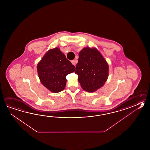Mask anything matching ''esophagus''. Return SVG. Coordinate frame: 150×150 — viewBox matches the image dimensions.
Listing matches in <instances>:
<instances>
[{"mask_svg":"<svg viewBox=\"0 0 150 150\" xmlns=\"http://www.w3.org/2000/svg\"><path fill=\"white\" fill-rule=\"evenodd\" d=\"M71 62L72 63V64L73 65H76V64H77V60H71Z\"/></svg>","mask_w":150,"mask_h":150,"instance_id":"34e87169","label":"esophagus"}]
</instances>
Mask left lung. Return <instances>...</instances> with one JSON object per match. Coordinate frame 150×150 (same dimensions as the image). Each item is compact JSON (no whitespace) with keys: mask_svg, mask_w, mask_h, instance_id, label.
Returning <instances> with one entry per match:
<instances>
[{"mask_svg":"<svg viewBox=\"0 0 150 150\" xmlns=\"http://www.w3.org/2000/svg\"><path fill=\"white\" fill-rule=\"evenodd\" d=\"M75 74L82 88L88 92H93L107 81L109 65L96 48L85 47L79 52Z\"/></svg>","mask_w":150,"mask_h":150,"instance_id":"obj_1","label":"left lung"}]
</instances>
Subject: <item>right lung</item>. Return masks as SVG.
Instances as JSON below:
<instances>
[{
	"label": "right lung",
	"instance_id": "1",
	"mask_svg": "<svg viewBox=\"0 0 150 150\" xmlns=\"http://www.w3.org/2000/svg\"><path fill=\"white\" fill-rule=\"evenodd\" d=\"M75 70V67L57 47L49 50L37 65L40 82L52 93L64 90L66 76Z\"/></svg>",
	"mask_w": 150,
	"mask_h": 150
}]
</instances>
